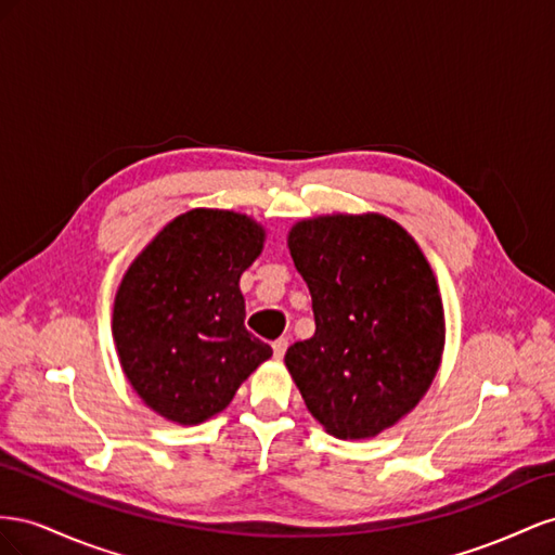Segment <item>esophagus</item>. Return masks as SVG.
<instances>
[{"label":"esophagus","instance_id":"1","mask_svg":"<svg viewBox=\"0 0 555 555\" xmlns=\"http://www.w3.org/2000/svg\"><path fill=\"white\" fill-rule=\"evenodd\" d=\"M288 337H279L274 344H272V348H274V358H283L286 356V351H288Z\"/></svg>","mask_w":555,"mask_h":555}]
</instances>
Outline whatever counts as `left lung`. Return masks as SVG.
<instances>
[{"mask_svg": "<svg viewBox=\"0 0 555 555\" xmlns=\"http://www.w3.org/2000/svg\"><path fill=\"white\" fill-rule=\"evenodd\" d=\"M315 332L286 367L311 416L339 439H370L430 388L444 351V307L423 250L382 214L319 216L288 232Z\"/></svg>", "mask_w": 555, "mask_h": 555, "instance_id": "obj_1", "label": "left lung"}]
</instances>
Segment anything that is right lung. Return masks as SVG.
<instances>
[{
  "label": "right lung",
  "mask_w": 555,
  "mask_h": 555,
  "mask_svg": "<svg viewBox=\"0 0 555 555\" xmlns=\"http://www.w3.org/2000/svg\"><path fill=\"white\" fill-rule=\"evenodd\" d=\"M262 244L253 218L193 209L157 232L125 272L111 330L125 376L155 414L181 425L207 421L272 356L246 330L240 291Z\"/></svg>",
  "instance_id": "right-lung-1"
}]
</instances>
